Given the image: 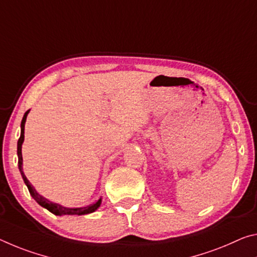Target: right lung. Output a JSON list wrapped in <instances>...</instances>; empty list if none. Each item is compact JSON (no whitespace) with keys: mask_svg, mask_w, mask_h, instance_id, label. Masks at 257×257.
Listing matches in <instances>:
<instances>
[{"mask_svg":"<svg viewBox=\"0 0 257 257\" xmlns=\"http://www.w3.org/2000/svg\"><path fill=\"white\" fill-rule=\"evenodd\" d=\"M30 112V109L25 112L24 114V117L22 120V124H20V128H22V132H20V137L18 140V144H17V154H18V167H19V172L22 174V177L24 182H25V184L27 186L28 191H30V193L32 197H33L34 200L39 203L40 206H42L43 208L48 209L50 213L55 214V215H58V216H62V215H85V214H90L93 213L96 209H98V207L100 206L101 203V198L99 199L98 201L92 203V205H89L87 207H80V208H67V207H64V206H60L59 203H54L51 201H49L48 199L43 198L42 195L39 194L36 192V190L34 189L32 184L30 183V181L27 180V177L25 176V174L23 172V156H22V145L24 143V134H25V122H26V117H27V114Z\"/></svg>","mask_w":257,"mask_h":257,"instance_id":"right-lung-1","label":"right lung"}]
</instances>
